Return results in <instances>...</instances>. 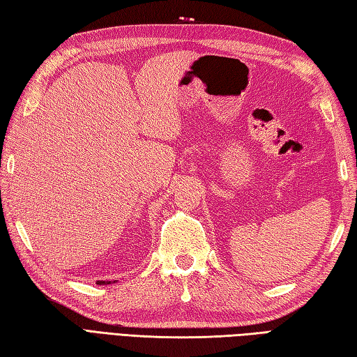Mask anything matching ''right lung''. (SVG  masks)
<instances>
[{"label": "right lung", "instance_id": "add662e5", "mask_svg": "<svg viewBox=\"0 0 357 357\" xmlns=\"http://www.w3.org/2000/svg\"><path fill=\"white\" fill-rule=\"evenodd\" d=\"M96 284H100V285H104V284H110V282H105V280H98Z\"/></svg>", "mask_w": 357, "mask_h": 357}]
</instances>
